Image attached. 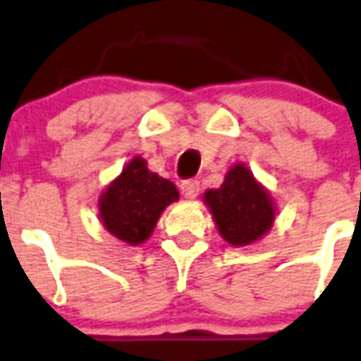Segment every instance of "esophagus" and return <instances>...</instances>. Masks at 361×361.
<instances>
[{
    "label": "esophagus",
    "mask_w": 361,
    "mask_h": 361,
    "mask_svg": "<svg viewBox=\"0 0 361 361\" xmlns=\"http://www.w3.org/2000/svg\"><path fill=\"white\" fill-rule=\"evenodd\" d=\"M198 192H200V181L198 180H187L181 183V195L189 198V200L196 198Z\"/></svg>",
    "instance_id": "1"
}]
</instances>
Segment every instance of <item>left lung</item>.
Here are the masks:
<instances>
[{
    "instance_id": "8db88e82",
    "label": "left lung",
    "mask_w": 361,
    "mask_h": 361,
    "mask_svg": "<svg viewBox=\"0 0 361 361\" xmlns=\"http://www.w3.org/2000/svg\"><path fill=\"white\" fill-rule=\"evenodd\" d=\"M204 202L219 233L231 247L259 241L276 219V206L269 190L243 163L231 166L219 189L206 190Z\"/></svg>"
}]
</instances>
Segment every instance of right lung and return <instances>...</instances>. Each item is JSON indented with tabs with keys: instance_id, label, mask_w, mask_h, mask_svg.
<instances>
[{
	"instance_id": "1",
	"label": "right lung",
	"mask_w": 361,
	"mask_h": 361,
	"mask_svg": "<svg viewBox=\"0 0 361 361\" xmlns=\"http://www.w3.org/2000/svg\"><path fill=\"white\" fill-rule=\"evenodd\" d=\"M178 198L174 183L148 171L146 159L135 155L99 196V221L111 235L137 247L152 235L165 207Z\"/></svg>"
}]
</instances>
